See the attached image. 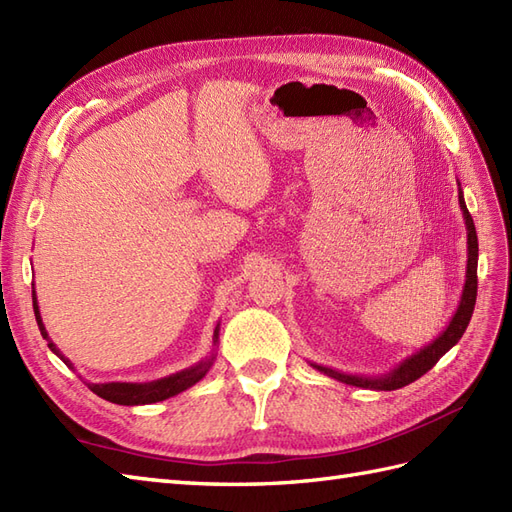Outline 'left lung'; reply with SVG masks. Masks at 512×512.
Masks as SVG:
<instances>
[{"label": "left lung", "instance_id": "left-lung-1", "mask_svg": "<svg viewBox=\"0 0 512 512\" xmlns=\"http://www.w3.org/2000/svg\"><path fill=\"white\" fill-rule=\"evenodd\" d=\"M458 205H461L463 220H465V229H467V270H465V285H463V294L461 300H458V307L454 311L452 320L448 326L439 333V337L432 339V342L424 348H419L415 355L406 357L400 361L396 368L387 374L381 376H361V374H346L333 368H326V365L311 363L318 372L335 378L339 383H346L352 387H363V389H376V391H393L400 389L404 385H411L417 381L419 376H424L428 370H432L445 352H448L452 346L458 344V339L463 337L467 324L471 320V313H474L476 305V294H478V235L474 227V218H471L469 209L465 205V196L461 190V183H458Z\"/></svg>", "mask_w": 512, "mask_h": 512}]
</instances>
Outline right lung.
Listing matches in <instances>:
<instances>
[{"instance_id":"1","label":"right lung","mask_w":512,"mask_h":512,"mask_svg":"<svg viewBox=\"0 0 512 512\" xmlns=\"http://www.w3.org/2000/svg\"><path fill=\"white\" fill-rule=\"evenodd\" d=\"M32 303H34V316H36V322H38V329H41V335L47 339L49 350L54 352L56 357H60L73 370V363L67 357H64L62 352L58 350V346L49 339V333H47L43 318H41V309H38L36 292H32ZM218 335H220V324H216V329H214V348H212V352H209V355L205 359H201L199 363H194V365H190V368L181 370V372H175V374L164 376V378H157V381H151V383H86V385H88L90 391L97 393L99 398L114 402V404H123V406L153 404V402H162L166 398H173V396H177V393L186 391L188 387L199 383L201 378L209 372V368H212L214 359H216Z\"/></svg>"}]
</instances>
